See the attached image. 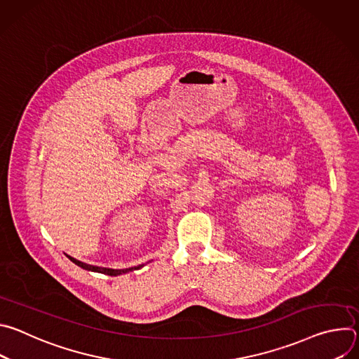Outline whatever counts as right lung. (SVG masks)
<instances>
[{
    "instance_id": "add662e5",
    "label": "right lung",
    "mask_w": 359,
    "mask_h": 359,
    "mask_svg": "<svg viewBox=\"0 0 359 359\" xmlns=\"http://www.w3.org/2000/svg\"><path fill=\"white\" fill-rule=\"evenodd\" d=\"M68 257H69V255H68ZM69 260H71L72 263H75L76 266L85 269V270L96 271V273H102V274H108V276H119V274H125V273H128V271H133V270H137V269L142 267V266H139V267H130V269H125V270H114V269H102V267L89 266V264L82 263V262H79V260H76V259H74V257H69Z\"/></svg>"
}]
</instances>
